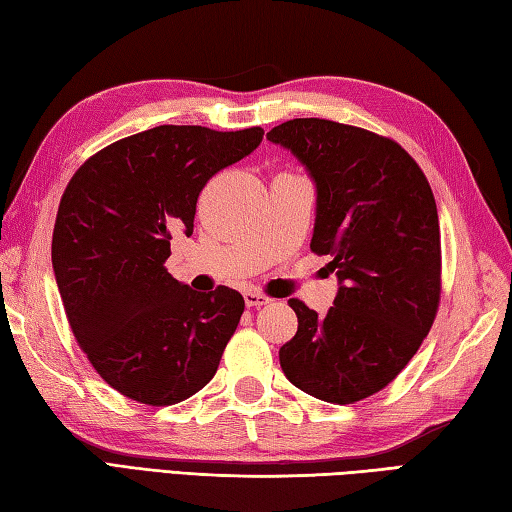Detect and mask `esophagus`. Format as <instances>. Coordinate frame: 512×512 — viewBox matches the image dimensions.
I'll list each match as a JSON object with an SVG mask.
<instances>
[{
    "label": "esophagus",
    "mask_w": 512,
    "mask_h": 512,
    "mask_svg": "<svg viewBox=\"0 0 512 512\" xmlns=\"http://www.w3.org/2000/svg\"><path fill=\"white\" fill-rule=\"evenodd\" d=\"M244 302H246L248 308H259V306L270 304V302H273V299H270V297L264 295V293H257V290H246V293H244Z\"/></svg>",
    "instance_id": "obj_1"
}]
</instances>
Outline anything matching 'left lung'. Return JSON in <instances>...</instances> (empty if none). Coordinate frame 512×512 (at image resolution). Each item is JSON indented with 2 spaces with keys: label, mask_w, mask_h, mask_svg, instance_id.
<instances>
[{
  "label": "left lung",
  "mask_w": 512,
  "mask_h": 512,
  "mask_svg": "<svg viewBox=\"0 0 512 512\" xmlns=\"http://www.w3.org/2000/svg\"><path fill=\"white\" fill-rule=\"evenodd\" d=\"M317 184L310 250L330 255L335 306L319 317L299 299L295 337L279 348L290 384L328 404H355L402 373L442 299V237L424 170L395 139L330 119L275 126Z\"/></svg>",
  "instance_id": "1"
}]
</instances>
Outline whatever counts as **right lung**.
I'll return each mask as SVG.
<instances>
[{
    "label": "right lung",
    "instance_id": "obj_1",
    "mask_svg": "<svg viewBox=\"0 0 512 512\" xmlns=\"http://www.w3.org/2000/svg\"><path fill=\"white\" fill-rule=\"evenodd\" d=\"M264 128L155 126L77 168L53 230V270L70 330L104 382L146 406L193 397L217 373L244 297L197 293L164 266L193 233L197 197L253 153Z\"/></svg>",
    "mask_w": 512,
    "mask_h": 512
}]
</instances>
